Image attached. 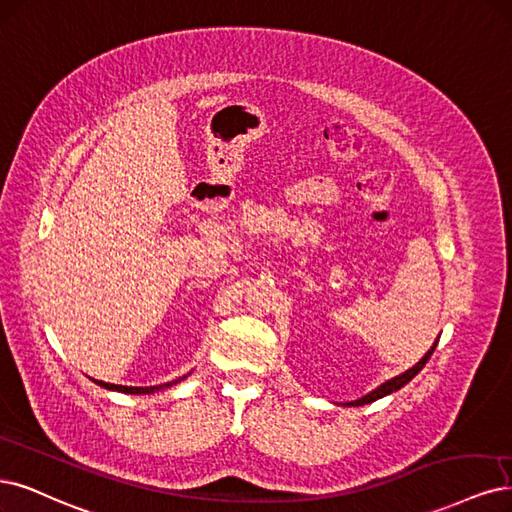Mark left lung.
I'll return each mask as SVG.
<instances>
[{"instance_id":"8db88e82","label":"left lung","mask_w":512,"mask_h":512,"mask_svg":"<svg viewBox=\"0 0 512 512\" xmlns=\"http://www.w3.org/2000/svg\"><path fill=\"white\" fill-rule=\"evenodd\" d=\"M438 343V341H436ZM436 343L432 345V349L428 351V354L424 356V358H421L413 368H409L407 370V373H402V375H398V377H394V379H390V381H385L383 385H379L377 387V390H373V392H370V394H366L364 398H360V400H354V402H347L349 404V407H362V404H368V402H375V400H379V398H383V396H387V394H392V392H396V390H400V387L402 385H407L417 373H419V370L421 368H424L426 366V362L430 360V356H432V351H434V347H436Z\"/></svg>"}]
</instances>
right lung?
Listing matches in <instances>:
<instances>
[{
    "instance_id": "add662e5",
    "label": "right lung",
    "mask_w": 512,
    "mask_h": 512,
    "mask_svg": "<svg viewBox=\"0 0 512 512\" xmlns=\"http://www.w3.org/2000/svg\"><path fill=\"white\" fill-rule=\"evenodd\" d=\"M184 379V377H182ZM182 379H175V381H169L165 385H150V387H127V385H114V383H103V381H95L97 385L105 387V390H116V392H125V394H152L156 390H165V387H171L175 383H180Z\"/></svg>"
}]
</instances>
